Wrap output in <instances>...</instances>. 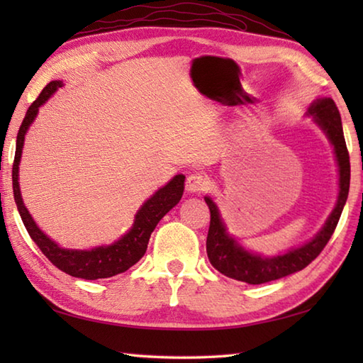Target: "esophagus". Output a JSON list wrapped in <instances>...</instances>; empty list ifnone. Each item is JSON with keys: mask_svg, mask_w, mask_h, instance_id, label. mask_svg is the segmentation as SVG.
Instances as JSON below:
<instances>
[{"mask_svg": "<svg viewBox=\"0 0 363 363\" xmlns=\"http://www.w3.org/2000/svg\"><path fill=\"white\" fill-rule=\"evenodd\" d=\"M207 189V179L201 173H194L187 176L186 190L189 194H201Z\"/></svg>", "mask_w": 363, "mask_h": 363, "instance_id": "obj_1", "label": "esophagus"}]
</instances>
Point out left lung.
I'll return each mask as SVG.
<instances>
[{
    "label": "left lung",
    "instance_id": "obj_1",
    "mask_svg": "<svg viewBox=\"0 0 363 363\" xmlns=\"http://www.w3.org/2000/svg\"><path fill=\"white\" fill-rule=\"evenodd\" d=\"M306 115L313 118L315 125L326 134L328 140L334 146V154L338 165V196L334 211L330 212L325 226L320 229V233H317L312 240L285 254H279V256L264 257L260 254H254L243 248L228 233L217 204L213 203L211 196H204V201L211 211V226L209 234H207L206 251L211 264L221 274L252 285L281 279V277L301 272V269L309 265L325 248L330 235L334 234L346 199H348L351 177L350 154L343 135L342 117L333 98L315 99Z\"/></svg>",
    "mask_w": 363,
    "mask_h": 363
}]
</instances>
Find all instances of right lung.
Wrapping results in <instances>:
<instances>
[{"label":"right lung","mask_w":363,"mask_h":363,"mask_svg":"<svg viewBox=\"0 0 363 363\" xmlns=\"http://www.w3.org/2000/svg\"><path fill=\"white\" fill-rule=\"evenodd\" d=\"M62 81H51L46 86L42 94L38 95L35 101L29 106V109L23 120L18 135H17V148H15V159L12 167V186H13V199L20 212L28 234L33 238L34 243L40 248L52 265H56L64 273L73 277H81V279H104V277H112L115 274L125 273L138 260L143 257V254L148 248V242L154 228L157 223L165 217V213L173 209V207L181 201L184 194V181L186 176L176 174L167 186L159 189L150 199L142 204L140 209L137 211L133 226L128 233L107 246H96L91 250H68L60 248V246L52 242L43 230L37 226L34 218L30 217L29 211L23 203L20 182H18V165L21 160L23 145H25V135L29 126L35 120L38 109L48 101L50 96L59 87H62Z\"/></svg>","instance_id":"1"}]
</instances>
